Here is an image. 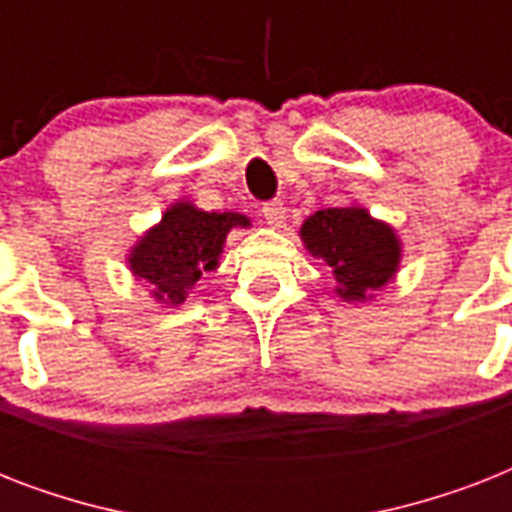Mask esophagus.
<instances>
[{
    "instance_id": "obj_1",
    "label": "esophagus",
    "mask_w": 512,
    "mask_h": 512,
    "mask_svg": "<svg viewBox=\"0 0 512 512\" xmlns=\"http://www.w3.org/2000/svg\"><path fill=\"white\" fill-rule=\"evenodd\" d=\"M263 217H265V223L273 225V228H279V225L284 223V217H287V207H284V204H281L279 199L265 201V204H263Z\"/></svg>"
}]
</instances>
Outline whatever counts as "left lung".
Returning <instances> with one entry per match:
<instances>
[{
  "label": "left lung",
  "mask_w": 512,
  "mask_h": 512,
  "mask_svg": "<svg viewBox=\"0 0 512 512\" xmlns=\"http://www.w3.org/2000/svg\"><path fill=\"white\" fill-rule=\"evenodd\" d=\"M300 236L313 257L327 260L342 300L361 303L398 271L401 244L396 233L361 207L319 209L305 220Z\"/></svg>",
  "instance_id": "1"
}]
</instances>
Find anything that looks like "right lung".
I'll return each instance as SVG.
<instances>
[{
	"label": "right lung",
	"mask_w": 512,
	"mask_h": 512,
	"mask_svg": "<svg viewBox=\"0 0 512 512\" xmlns=\"http://www.w3.org/2000/svg\"><path fill=\"white\" fill-rule=\"evenodd\" d=\"M233 225L247 228L249 220L236 212H204L188 201H177L132 249V273L154 287L156 300L180 305L201 273L217 268Z\"/></svg>",
	"instance_id": "obj_1"
}]
</instances>
